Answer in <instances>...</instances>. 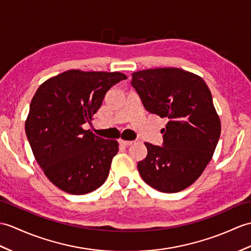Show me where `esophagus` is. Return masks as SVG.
<instances>
[{
  "mask_svg": "<svg viewBox=\"0 0 251 251\" xmlns=\"http://www.w3.org/2000/svg\"><path fill=\"white\" fill-rule=\"evenodd\" d=\"M120 143L124 147H129V145L135 143V141H125V140H120Z\"/></svg>",
  "mask_w": 251,
  "mask_h": 251,
  "instance_id": "esophagus-1",
  "label": "esophagus"
}]
</instances>
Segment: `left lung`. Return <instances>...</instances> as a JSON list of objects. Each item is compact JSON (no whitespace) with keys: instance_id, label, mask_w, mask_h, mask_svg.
Here are the masks:
<instances>
[{"instance_id":"obj_1","label":"left lung","mask_w":251,"mask_h":251,"mask_svg":"<svg viewBox=\"0 0 251 251\" xmlns=\"http://www.w3.org/2000/svg\"><path fill=\"white\" fill-rule=\"evenodd\" d=\"M131 85L150 113L167 118L162 147L145 142L138 162L143 180L161 192H178L199 178L220 137V120L211 91L199 75L179 68L132 74Z\"/></svg>"}]
</instances>
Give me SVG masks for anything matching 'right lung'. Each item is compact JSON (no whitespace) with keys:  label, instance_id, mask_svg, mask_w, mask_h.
I'll return each instance as SVG.
<instances>
[{"label":"right lung","instance_id":"obj_1","mask_svg":"<svg viewBox=\"0 0 251 251\" xmlns=\"http://www.w3.org/2000/svg\"><path fill=\"white\" fill-rule=\"evenodd\" d=\"M125 79L122 73L73 69L47 80L35 93L25 133L35 159L57 188L84 195L107 179L119 143L82 125L91 123L106 93Z\"/></svg>","mask_w":251,"mask_h":251}]
</instances>
